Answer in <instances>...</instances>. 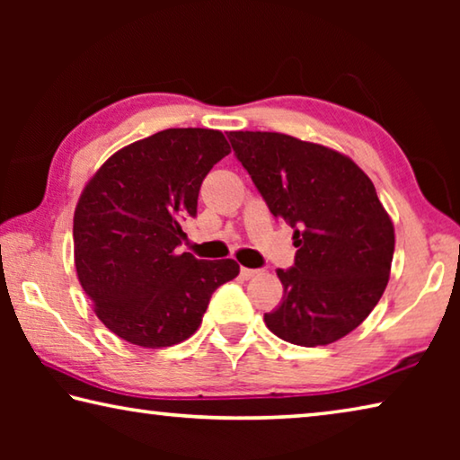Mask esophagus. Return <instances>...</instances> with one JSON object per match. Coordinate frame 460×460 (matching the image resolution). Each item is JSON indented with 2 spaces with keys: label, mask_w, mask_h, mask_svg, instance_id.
<instances>
[{
  "label": "esophagus",
  "mask_w": 460,
  "mask_h": 460,
  "mask_svg": "<svg viewBox=\"0 0 460 460\" xmlns=\"http://www.w3.org/2000/svg\"><path fill=\"white\" fill-rule=\"evenodd\" d=\"M241 278L243 279H249V278H253V276H258L260 274V270H249V268H241Z\"/></svg>",
  "instance_id": "1"
}]
</instances>
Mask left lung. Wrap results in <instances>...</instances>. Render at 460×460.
I'll return each mask as SVG.
<instances>
[{
    "label": "left lung",
    "mask_w": 460,
    "mask_h": 460,
    "mask_svg": "<svg viewBox=\"0 0 460 460\" xmlns=\"http://www.w3.org/2000/svg\"><path fill=\"white\" fill-rule=\"evenodd\" d=\"M270 213L294 229L290 270H276L282 302L263 314L292 345H329L357 329L384 294L394 225L369 176L331 147L276 131H229Z\"/></svg>",
    "instance_id": "8db88e82"
}]
</instances>
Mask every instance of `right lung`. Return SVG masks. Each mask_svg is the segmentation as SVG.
I'll return each instance as SVG.
<instances>
[{
    "mask_svg": "<svg viewBox=\"0 0 460 460\" xmlns=\"http://www.w3.org/2000/svg\"><path fill=\"white\" fill-rule=\"evenodd\" d=\"M231 152L217 129L158 131L113 154L75 211V268L95 314L137 347H172L197 332L213 292L237 261L176 253L199 190Z\"/></svg>",
    "mask_w": 460,
    "mask_h": 460,
    "instance_id": "right-lung-1",
    "label": "right lung"
}]
</instances>
